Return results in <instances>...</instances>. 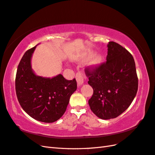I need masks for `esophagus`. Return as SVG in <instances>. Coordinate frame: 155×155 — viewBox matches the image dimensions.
Here are the masks:
<instances>
[{
    "label": "esophagus",
    "mask_w": 155,
    "mask_h": 155,
    "mask_svg": "<svg viewBox=\"0 0 155 155\" xmlns=\"http://www.w3.org/2000/svg\"><path fill=\"white\" fill-rule=\"evenodd\" d=\"M85 78H86L85 75L82 73H81V72L79 71L76 74V79H77V84L78 86H81L84 83Z\"/></svg>",
    "instance_id": "34e87169"
}]
</instances>
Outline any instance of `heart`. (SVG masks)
<instances>
[{"instance_id":"heart-1","label":"heart","mask_w":155,"mask_h":155,"mask_svg":"<svg viewBox=\"0 0 155 155\" xmlns=\"http://www.w3.org/2000/svg\"><path fill=\"white\" fill-rule=\"evenodd\" d=\"M94 52L92 51H85L84 53H83L81 55V60L82 61H85V60H88L90 58L94 55ZM102 56L100 55H96L95 56L93 57V58L91 59V64L92 66H98L99 64H101V63L102 62Z\"/></svg>"}]
</instances>
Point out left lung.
I'll return each instance as SVG.
<instances>
[{
	"label": "left lung",
	"mask_w": 155,
	"mask_h": 155,
	"mask_svg": "<svg viewBox=\"0 0 155 155\" xmlns=\"http://www.w3.org/2000/svg\"><path fill=\"white\" fill-rule=\"evenodd\" d=\"M85 73L94 91L88 104L97 117H117L131 105L137 92L138 78L134 57L126 49L110 41L106 62L86 67Z\"/></svg>",
	"instance_id": "left-lung-1"
}]
</instances>
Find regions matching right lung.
I'll return each mask as SVG.
<instances>
[{
	"mask_svg": "<svg viewBox=\"0 0 155 155\" xmlns=\"http://www.w3.org/2000/svg\"><path fill=\"white\" fill-rule=\"evenodd\" d=\"M35 48L26 51L18 67L16 96L29 116L39 121L53 123L65 112L70 97L77 88V81L75 78L66 80L61 74L51 78L35 74L31 66Z\"/></svg>",
	"mask_w": 155,
	"mask_h": 155,
	"instance_id": "1",
	"label": "right lung"
}]
</instances>
